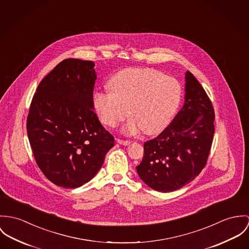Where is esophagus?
Masks as SVG:
<instances>
[{"label": "esophagus", "instance_id": "esophagus-1", "mask_svg": "<svg viewBox=\"0 0 249 249\" xmlns=\"http://www.w3.org/2000/svg\"><path fill=\"white\" fill-rule=\"evenodd\" d=\"M116 141H117L119 144L124 145V146H127V145H129V144L131 143L129 140H123V139H117Z\"/></svg>", "mask_w": 249, "mask_h": 249}]
</instances>
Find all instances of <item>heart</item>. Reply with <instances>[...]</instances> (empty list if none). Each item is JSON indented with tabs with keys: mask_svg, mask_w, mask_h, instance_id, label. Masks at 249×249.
Listing matches in <instances>:
<instances>
[{
	"mask_svg": "<svg viewBox=\"0 0 249 249\" xmlns=\"http://www.w3.org/2000/svg\"><path fill=\"white\" fill-rule=\"evenodd\" d=\"M110 91H97L93 107L99 120L114 127L130 112L133 117L123 128V133L136 135L141 130L152 136L160 133L177 111L181 87L174 77L153 69L132 68L111 76Z\"/></svg>",
	"mask_w": 249,
	"mask_h": 249,
	"instance_id": "1",
	"label": "heart"
}]
</instances>
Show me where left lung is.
I'll return each instance as SVG.
<instances>
[{
    "mask_svg": "<svg viewBox=\"0 0 249 249\" xmlns=\"http://www.w3.org/2000/svg\"><path fill=\"white\" fill-rule=\"evenodd\" d=\"M184 104L157 138L144 143L138 176L150 188L173 192L190 183L206 164L215 132L213 106L193 74L185 72Z\"/></svg>",
    "mask_w": 249,
    "mask_h": 249,
    "instance_id": "obj_1",
    "label": "left lung"
}]
</instances>
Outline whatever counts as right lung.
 <instances>
[{
  "label": "right lung",
  "mask_w": 249,
  "mask_h": 249,
  "mask_svg": "<svg viewBox=\"0 0 249 249\" xmlns=\"http://www.w3.org/2000/svg\"><path fill=\"white\" fill-rule=\"evenodd\" d=\"M94 66L63 60L39 84L29 108L27 130L36 163L60 187L89 182L114 145L93 111Z\"/></svg>",
  "instance_id": "obj_1"
}]
</instances>
